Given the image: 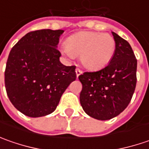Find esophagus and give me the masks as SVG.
<instances>
[{
	"mask_svg": "<svg viewBox=\"0 0 149 149\" xmlns=\"http://www.w3.org/2000/svg\"><path fill=\"white\" fill-rule=\"evenodd\" d=\"M75 72H76V76H77V77H79V76L81 74V73H82V71L80 70V69H79V68H76Z\"/></svg>",
	"mask_w": 149,
	"mask_h": 149,
	"instance_id": "esophagus-1",
	"label": "esophagus"
}]
</instances>
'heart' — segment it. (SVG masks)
<instances>
[{"label":"heart","mask_w":149,"mask_h":149,"mask_svg":"<svg viewBox=\"0 0 149 149\" xmlns=\"http://www.w3.org/2000/svg\"><path fill=\"white\" fill-rule=\"evenodd\" d=\"M116 49L114 38L101 32L83 31L74 34L65 41L64 52L68 56H79L85 68L95 70L109 64Z\"/></svg>","instance_id":"obj_1"}]
</instances>
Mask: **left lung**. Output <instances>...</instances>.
<instances>
[{
	"label": "left lung",
	"instance_id": "8db88e82",
	"mask_svg": "<svg viewBox=\"0 0 149 149\" xmlns=\"http://www.w3.org/2000/svg\"><path fill=\"white\" fill-rule=\"evenodd\" d=\"M115 53L104 69L84 72L79 101L84 112L99 120L118 116L132 100L137 83V59L129 43L114 32Z\"/></svg>",
	"mask_w": 149,
	"mask_h": 149
}]
</instances>
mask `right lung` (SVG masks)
Wrapping results in <instances>:
<instances>
[{
  "label": "right lung",
  "mask_w": 149,
  "mask_h": 149,
  "mask_svg": "<svg viewBox=\"0 0 149 149\" xmlns=\"http://www.w3.org/2000/svg\"><path fill=\"white\" fill-rule=\"evenodd\" d=\"M64 31L49 29L27 33L9 54L5 86L11 104L26 116L54 112L63 93L75 80V66L61 64L57 49Z\"/></svg>",
  "instance_id": "1"
}]
</instances>
